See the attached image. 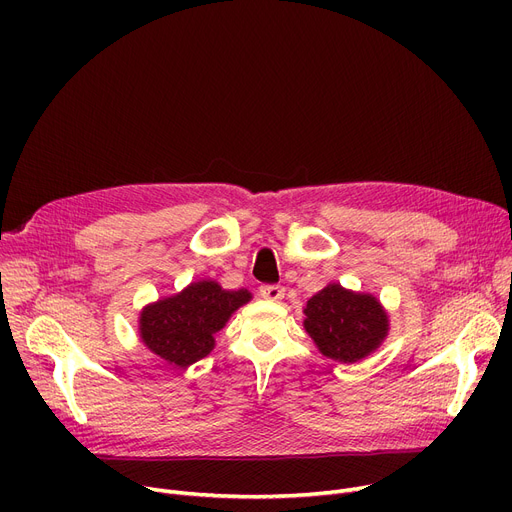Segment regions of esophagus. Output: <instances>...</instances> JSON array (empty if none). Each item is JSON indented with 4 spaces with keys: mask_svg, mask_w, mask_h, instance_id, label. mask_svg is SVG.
I'll use <instances>...</instances> for the list:
<instances>
[{
    "mask_svg": "<svg viewBox=\"0 0 512 512\" xmlns=\"http://www.w3.org/2000/svg\"><path fill=\"white\" fill-rule=\"evenodd\" d=\"M259 294L267 301H280L284 297V288L278 284H265L259 288Z\"/></svg>",
    "mask_w": 512,
    "mask_h": 512,
    "instance_id": "1",
    "label": "esophagus"
}]
</instances>
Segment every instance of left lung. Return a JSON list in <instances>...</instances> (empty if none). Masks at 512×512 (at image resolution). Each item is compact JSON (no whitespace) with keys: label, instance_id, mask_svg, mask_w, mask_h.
<instances>
[{"label":"left lung","instance_id":"8db88e82","mask_svg":"<svg viewBox=\"0 0 512 512\" xmlns=\"http://www.w3.org/2000/svg\"><path fill=\"white\" fill-rule=\"evenodd\" d=\"M303 326L321 355L340 363H355L384 342L388 315L373 294L328 284L307 301Z\"/></svg>","mask_w":512,"mask_h":512}]
</instances>
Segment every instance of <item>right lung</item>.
Returning a JSON list of instances; mask_svg holds the SVG:
<instances>
[{"label":"right lung","instance_id":"obj_1","mask_svg":"<svg viewBox=\"0 0 512 512\" xmlns=\"http://www.w3.org/2000/svg\"><path fill=\"white\" fill-rule=\"evenodd\" d=\"M251 301V292L224 290L201 280L168 299L147 305L139 317V334L151 353L174 367H188L207 357L232 313Z\"/></svg>","mask_w":512,"mask_h":512}]
</instances>
